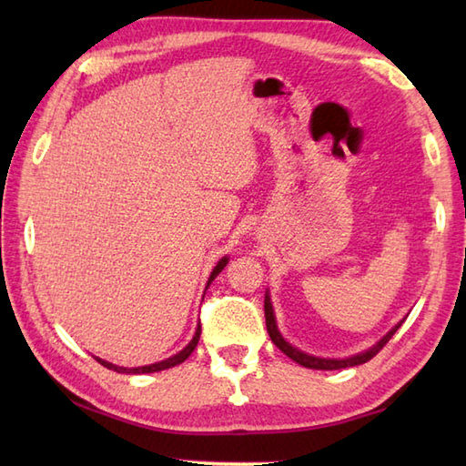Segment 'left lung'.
<instances>
[{"label":"left lung","instance_id":"1","mask_svg":"<svg viewBox=\"0 0 466 466\" xmlns=\"http://www.w3.org/2000/svg\"><path fill=\"white\" fill-rule=\"evenodd\" d=\"M264 314H266V329H268L270 340H272L276 346H279V349H280L286 356H290V359H292L294 362H299V364L306 366V369H316V370H339V369H349V366H359V364L369 362L370 359H374V356L384 349V344L392 339V334L400 329V322H399L389 334L384 336L382 340L376 342V344L372 346V349H369L366 352H360V354H354V356H350V359H339V360H336V359H316V356L304 354V352H300L299 349H294V346H290L289 342H286V340L282 339V334L279 332V329H276L274 310H272V304H270L268 294H266V299H264Z\"/></svg>","mask_w":466,"mask_h":466}]
</instances>
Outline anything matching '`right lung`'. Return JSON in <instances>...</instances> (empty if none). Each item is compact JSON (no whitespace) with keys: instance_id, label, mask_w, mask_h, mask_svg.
I'll return each mask as SVG.
<instances>
[{"instance_id":"add662e5","label":"right lung","mask_w":466,"mask_h":466,"mask_svg":"<svg viewBox=\"0 0 466 466\" xmlns=\"http://www.w3.org/2000/svg\"><path fill=\"white\" fill-rule=\"evenodd\" d=\"M226 264H228V258H222L220 262L216 264V268L212 270L210 279H208V286H210V282L216 279V276L222 272V268H224ZM200 332H202V329H200V326H198V330H196V334H194V339L190 340V344H187L182 352H177L176 356H172V359L162 360V362H156V364H150V366H137V369H124V366H116V364H112V362H106V360H102V359H96V360L100 362L102 366H106V369L116 370V372H122V374H146V372L166 370V369H172V366H176V364H182V362L187 359V356H190V354L194 352V349L198 346V340H200Z\"/></svg>"}]
</instances>
